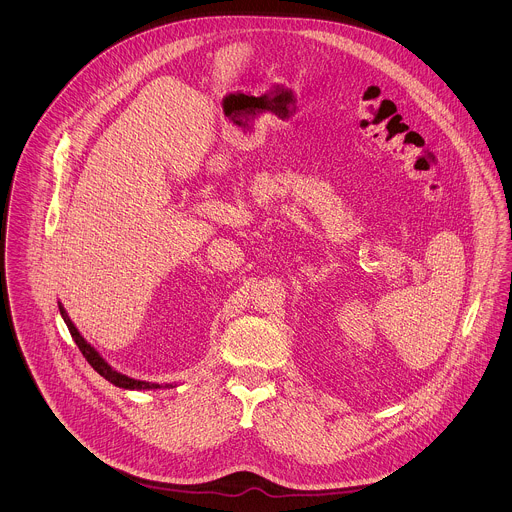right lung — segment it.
<instances>
[{"label": "right lung", "instance_id": "obj_1", "mask_svg": "<svg viewBox=\"0 0 512 512\" xmlns=\"http://www.w3.org/2000/svg\"><path fill=\"white\" fill-rule=\"evenodd\" d=\"M59 311H61V315H63V319H65V323H67V327H69V331H71V335H73L74 343L78 345V349H80V353H82V357L88 361V365L92 366L100 376H104L106 380H110L112 384H116V386H120V388H128V390H149V388H161L159 384H151V382H144V380H134V378H130V376H126V374H120L118 370H114L112 366L108 365L96 351H94V347H90L84 339H82V335L78 333V329L74 327L73 321L69 319V315H67V311H65V307L59 303Z\"/></svg>", "mask_w": 512, "mask_h": 512}]
</instances>
